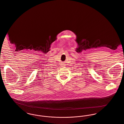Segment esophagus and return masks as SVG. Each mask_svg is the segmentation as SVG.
Instances as JSON below:
<instances>
[{
    "instance_id": "obj_1",
    "label": "esophagus",
    "mask_w": 124,
    "mask_h": 124,
    "mask_svg": "<svg viewBox=\"0 0 124 124\" xmlns=\"http://www.w3.org/2000/svg\"><path fill=\"white\" fill-rule=\"evenodd\" d=\"M61 65V67H65V65L64 64V63H61V64H60Z\"/></svg>"
}]
</instances>
